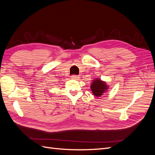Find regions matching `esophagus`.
<instances>
[{
	"label": "esophagus",
	"instance_id": "obj_1",
	"mask_svg": "<svg viewBox=\"0 0 155 155\" xmlns=\"http://www.w3.org/2000/svg\"><path fill=\"white\" fill-rule=\"evenodd\" d=\"M71 78L72 79H74V80H78V79H79V77L78 76H72V77H71Z\"/></svg>",
	"mask_w": 155,
	"mask_h": 155
}]
</instances>
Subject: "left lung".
I'll return each mask as SVG.
<instances>
[{"label": "left lung", "instance_id": "1", "mask_svg": "<svg viewBox=\"0 0 155 155\" xmlns=\"http://www.w3.org/2000/svg\"><path fill=\"white\" fill-rule=\"evenodd\" d=\"M91 91L93 94L96 97H100L107 91L109 89V85H107L105 81H102L100 78L94 79L91 85Z\"/></svg>", "mask_w": 155, "mask_h": 155}]
</instances>
